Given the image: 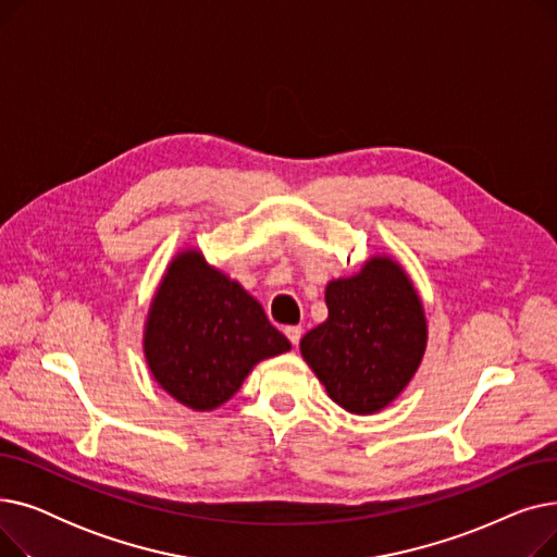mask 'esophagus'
Returning <instances> with one entry per match:
<instances>
[{
  "label": "esophagus",
  "mask_w": 557,
  "mask_h": 557,
  "mask_svg": "<svg viewBox=\"0 0 557 557\" xmlns=\"http://www.w3.org/2000/svg\"><path fill=\"white\" fill-rule=\"evenodd\" d=\"M284 334H286V338L294 343V345H298L300 343V338H302V327H298V325H290V327H286L284 330Z\"/></svg>",
  "instance_id": "34e87169"
}]
</instances>
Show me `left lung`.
<instances>
[{
    "mask_svg": "<svg viewBox=\"0 0 557 557\" xmlns=\"http://www.w3.org/2000/svg\"><path fill=\"white\" fill-rule=\"evenodd\" d=\"M325 302L327 320L300 341L302 359L347 413L384 411L411 384L429 343L411 275L376 252L355 275L330 280Z\"/></svg>",
    "mask_w": 557,
    "mask_h": 557,
    "instance_id": "8db88e82",
    "label": "left lung"
}]
</instances>
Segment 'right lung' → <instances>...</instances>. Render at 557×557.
<instances>
[{"instance_id": "1", "label": "right lung", "mask_w": 557, "mask_h": 557, "mask_svg": "<svg viewBox=\"0 0 557 557\" xmlns=\"http://www.w3.org/2000/svg\"><path fill=\"white\" fill-rule=\"evenodd\" d=\"M141 349L156 384L191 411H214L252 368L290 343L261 305L194 246L171 257L144 320Z\"/></svg>"}]
</instances>
